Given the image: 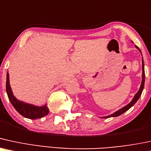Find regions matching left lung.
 Wrapping results in <instances>:
<instances>
[{"label":"left lung","instance_id":"1","mask_svg":"<svg viewBox=\"0 0 151 151\" xmlns=\"http://www.w3.org/2000/svg\"><path fill=\"white\" fill-rule=\"evenodd\" d=\"M136 47L139 50L141 51V50L139 49V48L137 47V46H136ZM142 70H143V75H142V83H141V87H140V89L139 91H138V93L136 94L135 96H134V98H133V100H132V102H130V103L127 104V105H126L125 107H124L123 108H122V109H120L119 110L116 111V112H114V114L109 115V116H104V117L102 118H109V117H112V116H120V115L123 114V113H124L125 111H127V110H129V109H130L131 107H132L133 105H134V104L136 103V102H137L138 100L139 99L140 96L141 95V93H142L143 92V88H144V83H145V71H144V63H143V59H142Z\"/></svg>","mask_w":151,"mask_h":151}]
</instances>
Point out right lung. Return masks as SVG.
<instances>
[{
    "label": "right lung",
    "instance_id": "add662e5",
    "mask_svg": "<svg viewBox=\"0 0 151 151\" xmlns=\"http://www.w3.org/2000/svg\"><path fill=\"white\" fill-rule=\"evenodd\" d=\"M6 92L8 94L9 100L11 102L12 105L19 114L24 117L31 119H35L43 117L49 114V110L47 105H44L43 107H37L32 104L20 102L14 97L10 86V82H9L8 72L7 73L6 78Z\"/></svg>",
    "mask_w": 151,
    "mask_h": 151
}]
</instances>
